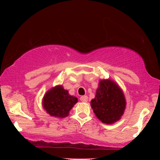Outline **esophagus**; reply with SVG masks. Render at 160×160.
I'll use <instances>...</instances> for the list:
<instances>
[{"mask_svg": "<svg viewBox=\"0 0 160 160\" xmlns=\"http://www.w3.org/2000/svg\"><path fill=\"white\" fill-rule=\"evenodd\" d=\"M80 99L81 102H88V96H82V97H80Z\"/></svg>", "mask_w": 160, "mask_h": 160, "instance_id": "obj_1", "label": "esophagus"}]
</instances>
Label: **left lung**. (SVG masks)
Here are the masks:
<instances>
[{
  "mask_svg": "<svg viewBox=\"0 0 160 160\" xmlns=\"http://www.w3.org/2000/svg\"><path fill=\"white\" fill-rule=\"evenodd\" d=\"M126 106L125 96L117 84L109 79L99 81L91 107L102 123L112 124L120 120Z\"/></svg>",
  "mask_w": 160,
  "mask_h": 160,
  "instance_id": "left-lung-1",
  "label": "left lung"
}]
</instances>
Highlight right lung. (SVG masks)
I'll list each match as a JSON object with an SVG mask.
<instances>
[{"instance_id": "add662e5", "label": "right lung", "mask_w": 160, "mask_h": 160, "mask_svg": "<svg viewBox=\"0 0 160 160\" xmlns=\"http://www.w3.org/2000/svg\"><path fill=\"white\" fill-rule=\"evenodd\" d=\"M78 102V98L68 94L62 85H57L47 92L43 98L44 109L51 116L65 118Z\"/></svg>"}]
</instances>
